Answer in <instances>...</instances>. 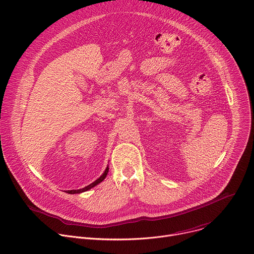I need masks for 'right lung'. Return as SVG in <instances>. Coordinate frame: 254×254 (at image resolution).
Wrapping results in <instances>:
<instances>
[{"mask_svg": "<svg viewBox=\"0 0 254 254\" xmlns=\"http://www.w3.org/2000/svg\"><path fill=\"white\" fill-rule=\"evenodd\" d=\"M108 166L106 167V169H105V171L103 172V174L97 179V180H95L93 183H91V184H89L88 186H86V187H84V188H82V189H78V190H68V191H66V193H68V194H80V193H82V192H86V191H88V190H90L91 188H93V187H95L96 185H98L99 183H101L102 181L105 179V177H106V175H107V173H108Z\"/></svg>", "mask_w": 254, "mask_h": 254, "instance_id": "obj_1", "label": "right lung"}]
</instances>
